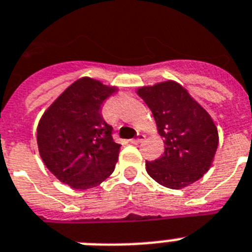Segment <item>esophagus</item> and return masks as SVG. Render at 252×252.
<instances>
[{
	"mask_svg": "<svg viewBox=\"0 0 252 252\" xmlns=\"http://www.w3.org/2000/svg\"><path fill=\"white\" fill-rule=\"evenodd\" d=\"M144 139H145L144 135H143V134H139V135H138V138H136V139H131L130 143H131V144H139V143H141V141L144 140Z\"/></svg>",
	"mask_w": 252,
	"mask_h": 252,
	"instance_id": "1",
	"label": "esophagus"
}]
</instances>
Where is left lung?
I'll return each instance as SVG.
<instances>
[{
    "instance_id": "left-lung-1",
    "label": "left lung",
    "mask_w": 252,
    "mask_h": 252,
    "mask_svg": "<svg viewBox=\"0 0 252 252\" xmlns=\"http://www.w3.org/2000/svg\"><path fill=\"white\" fill-rule=\"evenodd\" d=\"M153 113L165 152L145 162L147 172L170 189L190 186L209 171L215 157L219 134L213 118L175 81H165L136 90Z\"/></svg>"
}]
</instances>
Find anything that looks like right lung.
Listing matches in <instances>:
<instances>
[{"instance_id": "obj_1", "label": "right lung", "mask_w": 252, "mask_h": 252, "mask_svg": "<svg viewBox=\"0 0 252 252\" xmlns=\"http://www.w3.org/2000/svg\"><path fill=\"white\" fill-rule=\"evenodd\" d=\"M118 89L90 77L66 87L42 114L37 144L43 163L74 189L97 187L111 175L120 147L101 116L103 101Z\"/></svg>"}]
</instances>
